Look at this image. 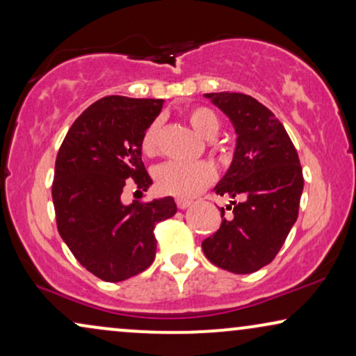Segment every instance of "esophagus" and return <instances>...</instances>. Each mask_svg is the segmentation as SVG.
Here are the masks:
<instances>
[{"instance_id": "obj_1", "label": "esophagus", "mask_w": 356, "mask_h": 356, "mask_svg": "<svg viewBox=\"0 0 356 356\" xmlns=\"http://www.w3.org/2000/svg\"><path fill=\"white\" fill-rule=\"evenodd\" d=\"M175 204H177L179 209L184 210V209H187V207L192 205V200H188V199H177V200H175Z\"/></svg>"}]
</instances>
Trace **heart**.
<instances>
[{
	"label": "heart",
	"instance_id": "1",
	"mask_svg": "<svg viewBox=\"0 0 356 356\" xmlns=\"http://www.w3.org/2000/svg\"><path fill=\"white\" fill-rule=\"evenodd\" d=\"M188 123L202 138L211 139L220 129V118L209 106H193L187 111ZM143 156L152 157L157 152V123H151L139 141ZM215 169L205 161L197 163H164L154 169L156 187L168 195L191 199L213 182Z\"/></svg>",
	"mask_w": 356,
	"mask_h": 356
}]
</instances>
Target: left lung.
<instances>
[{
	"label": "left lung",
	"instance_id": "left-lung-1",
	"mask_svg": "<svg viewBox=\"0 0 356 356\" xmlns=\"http://www.w3.org/2000/svg\"><path fill=\"white\" fill-rule=\"evenodd\" d=\"M230 118L236 147L230 169L213 188L233 199L222 225L202 241L215 266L250 274L276 258L299 213L302 168L289 134L269 108L245 93H205Z\"/></svg>",
	"mask_w": 356,
	"mask_h": 356
}]
</instances>
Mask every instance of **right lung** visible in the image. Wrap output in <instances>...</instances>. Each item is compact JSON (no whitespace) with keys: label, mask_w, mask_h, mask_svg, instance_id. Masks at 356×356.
Segmentation results:
<instances>
[{"label":"right lung","mask_w":356,"mask_h":356,"mask_svg":"<svg viewBox=\"0 0 356 356\" xmlns=\"http://www.w3.org/2000/svg\"><path fill=\"white\" fill-rule=\"evenodd\" d=\"M163 100L105 97L90 105L62 141L52 182L57 230L85 269L120 282L151 266L156 223L177 211L172 197L124 205L126 186L147 191L143 133Z\"/></svg>","instance_id":"obj_1"}]
</instances>
